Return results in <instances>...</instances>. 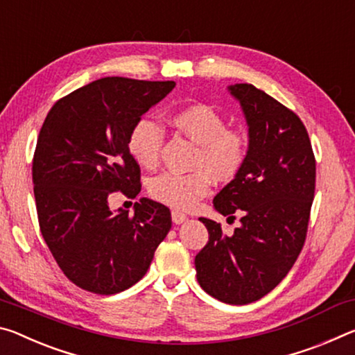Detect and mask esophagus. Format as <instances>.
<instances>
[{
    "label": "esophagus",
    "mask_w": 355,
    "mask_h": 355,
    "mask_svg": "<svg viewBox=\"0 0 355 355\" xmlns=\"http://www.w3.org/2000/svg\"><path fill=\"white\" fill-rule=\"evenodd\" d=\"M171 218H173V222L176 223V225H181V223L185 222V220H187V214H184L181 211H173L171 212Z\"/></svg>",
    "instance_id": "obj_1"
}]
</instances>
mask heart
<instances>
[{
  "instance_id": "obj_1",
  "label": "heart",
  "mask_w": 355,
  "mask_h": 355,
  "mask_svg": "<svg viewBox=\"0 0 355 355\" xmlns=\"http://www.w3.org/2000/svg\"><path fill=\"white\" fill-rule=\"evenodd\" d=\"M171 123L200 144L193 162L196 170L162 173L150 181L149 193L166 206L187 211L209 193L212 176L217 181H230L242 170L248 155V138L239 130H230L223 116L202 103L174 112ZM162 139V127L154 119L141 118L132 127L127 149L139 166L153 170L159 164Z\"/></svg>"
}]
</instances>
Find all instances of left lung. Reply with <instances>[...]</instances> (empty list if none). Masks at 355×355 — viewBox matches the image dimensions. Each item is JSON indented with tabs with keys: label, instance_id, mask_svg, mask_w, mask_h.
<instances>
[{
	"label": "left lung",
	"instance_id": "8db88e82",
	"mask_svg": "<svg viewBox=\"0 0 355 355\" xmlns=\"http://www.w3.org/2000/svg\"><path fill=\"white\" fill-rule=\"evenodd\" d=\"M248 125L242 170L214 198L222 216H241L225 236L220 223L201 217L209 232L196 254V278L205 291L230 305L264 297L291 270L304 247L315 198L316 162L299 116L248 83L228 86Z\"/></svg>",
	"mask_w": 355,
	"mask_h": 355
}]
</instances>
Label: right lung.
Wrapping results in <instances>:
<instances>
[{
	"label": "right lung",
	"mask_w": 355,
	"mask_h": 355,
	"mask_svg": "<svg viewBox=\"0 0 355 355\" xmlns=\"http://www.w3.org/2000/svg\"><path fill=\"white\" fill-rule=\"evenodd\" d=\"M174 81L107 77L58 101L40 129L33 184L40 232L69 280L89 293L124 291L146 274L171 230V212L141 198L113 212L108 195L141 190L127 149L133 124L170 94Z\"/></svg>",
	"instance_id": "add662e5"
}]
</instances>
